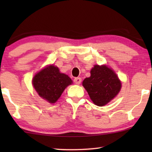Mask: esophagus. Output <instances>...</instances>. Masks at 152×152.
<instances>
[{
  "label": "esophagus",
  "mask_w": 152,
  "mask_h": 152,
  "mask_svg": "<svg viewBox=\"0 0 152 152\" xmlns=\"http://www.w3.org/2000/svg\"><path fill=\"white\" fill-rule=\"evenodd\" d=\"M74 82L76 84H80L81 82H82V79L80 77H76L74 79Z\"/></svg>",
  "instance_id": "1"
}]
</instances>
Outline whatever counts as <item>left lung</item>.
<instances>
[{
	"label": "left lung",
	"mask_w": 152,
	"mask_h": 152,
	"mask_svg": "<svg viewBox=\"0 0 152 152\" xmlns=\"http://www.w3.org/2000/svg\"><path fill=\"white\" fill-rule=\"evenodd\" d=\"M82 85L91 100L99 107L109 102L121 88L117 75L106 66L95 65L91 70V77L85 79Z\"/></svg>",
	"instance_id": "obj_1"
}]
</instances>
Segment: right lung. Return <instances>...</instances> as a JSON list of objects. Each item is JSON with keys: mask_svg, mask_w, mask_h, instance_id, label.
I'll list each match as a JSON object with an SVG mask.
<instances>
[{"mask_svg": "<svg viewBox=\"0 0 152 152\" xmlns=\"http://www.w3.org/2000/svg\"><path fill=\"white\" fill-rule=\"evenodd\" d=\"M32 84L40 97L50 103H55L64 89L72 84V80L68 75L61 73L57 67L49 66L34 77Z\"/></svg>", "mask_w": 152, "mask_h": 152, "instance_id": "obj_1", "label": "right lung"}]
</instances>
